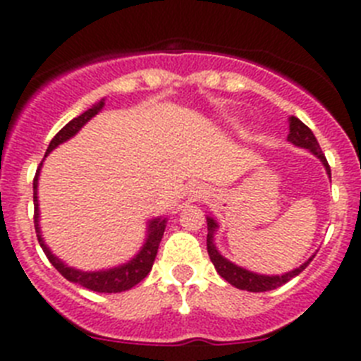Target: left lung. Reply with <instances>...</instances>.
<instances>
[{
  "label": "left lung",
  "mask_w": 361,
  "mask_h": 361,
  "mask_svg": "<svg viewBox=\"0 0 361 361\" xmlns=\"http://www.w3.org/2000/svg\"><path fill=\"white\" fill-rule=\"evenodd\" d=\"M288 141L291 145L298 146V148H304L309 149V152L314 155V157L320 159V162L324 164L325 171L329 175L331 178V168L327 164V159L325 155L322 153L320 145H318L317 137L312 135L311 130L305 126L304 123L296 117H289V135H288ZM206 222H208V255L212 258L213 266H215L216 273H219L226 282H229L231 286H235L237 289H244V291H251V293H264V291H271V289H276L280 288L282 283L289 282L293 276L300 275L305 267L309 266L314 255H312L309 260H305L304 264L296 269L288 271V273H283V275H260V273H253V271L245 269V267L237 266V264H233L231 260H228L226 257L220 255V251L216 250L215 245V233L219 229V222H216L213 216H206Z\"/></svg>",
  "instance_id": "obj_1"
}]
</instances>
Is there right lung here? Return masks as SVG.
Returning <instances> with one entry per match:
<instances>
[{"mask_svg": "<svg viewBox=\"0 0 361 361\" xmlns=\"http://www.w3.org/2000/svg\"><path fill=\"white\" fill-rule=\"evenodd\" d=\"M104 106V99H101L99 103H95L94 106L88 108L86 111H82L81 116L73 117L66 126H63L59 132L56 133L52 141H50L49 148H47V155H49L52 149H56L57 146L66 142L68 139H72L79 130L85 126L92 117H95L99 111L103 110ZM44 155V157H47ZM44 161V159H43ZM43 161H41L39 168L36 171V177H34V226H36L37 233V240H39V245L43 247L44 255L50 260L54 267H56L66 280L73 283H79L82 288L90 289V291L97 293H123L132 289L133 286L141 282L142 279L148 276V273L152 271L153 260L157 257L159 244H161V238L164 235L166 222L168 219L166 216H157V219L148 220V226H146V240L142 244V247L139 250V253L133 258H130L128 262L121 264V266L110 267V269H99V271H81L75 269V267H70L63 262L61 258H57L56 255L50 251V247L44 244L43 235H41L39 228V200H37V184H39V171L41 166H43Z\"/></svg>", "mask_w": 361, "mask_h": 361, "instance_id": "obj_1", "label": "right lung"}]
</instances>
